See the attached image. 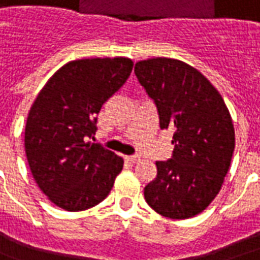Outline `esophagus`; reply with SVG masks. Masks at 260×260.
I'll use <instances>...</instances> for the list:
<instances>
[{
	"label": "esophagus",
	"mask_w": 260,
	"mask_h": 260,
	"mask_svg": "<svg viewBox=\"0 0 260 260\" xmlns=\"http://www.w3.org/2000/svg\"><path fill=\"white\" fill-rule=\"evenodd\" d=\"M125 159L129 163H136V162H139V160H140V158H139L138 155H129V156H125Z\"/></svg>",
	"instance_id": "34e87169"
}]
</instances>
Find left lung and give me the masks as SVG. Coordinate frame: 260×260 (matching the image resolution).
Masks as SVG:
<instances>
[{
    "label": "left lung",
    "instance_id": "8db88e82",
    "mask_svg": "<svg viewBox=\"0 0 260 260\" xmlns=\"http://www.w3.org/2000/svg\"><path fill=\"white\" fill-rule=\"evenodd\" d=\"M135 74L154 100L160 129L173 131V155L156 162L144 198L165 217H194L213 201L230 170L235 150L230 110L217 89L185 62L140 60Z\"/></svg>",
    "mask_w": 260,
    "mask_h": 260
}]
</instances>
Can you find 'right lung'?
<instances>
[{
  "label": "right lung",
  "mask_w": 260,
  "mask_h": 260,
  "mask_svg": "<svg viewBox=\"0 0 260 260\" xmlns=\"http://www.w3.org/2000/svg\"><path fill=\"white\" fill-rule=\"evenodd\" d=\"M128 58L79 59L67 63L44 85L25 125L30 173L51 202L69 212L98 205L122 170V158L98 143L102 105L125 83Z\"/></svg>",
  "instance_id": "1"
}]
</instances>
